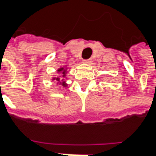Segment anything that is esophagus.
Instances as JSON below:
<instances>
[{"label":"esophagus","instance_id":"1","mask_svg":"<svg viewBox=\"0 0 156 156\" xmlns=\"http://www.w3.org/2000/svg\"><path fill=\"white\" fill-rule=\"evenodd\" d=\"M83 63H90V62H91V60H90V59H87V60H83Z\"/></svg>","mask_w":156,"mask_h":156}]
</instances>
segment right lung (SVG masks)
Here are the masks:
<instances>
[{"mask_svg":"<svg viewBox=\"0 0 156 156\" xmlns=\"http://www.w3.org/2000/svg\"><path fill=\"white\" fill-rule=\"evenodd\" d=\"M58 73H61L62 77V78H64V77H66V73H67V68H60L58 70ZM52 80H56V81H58V83H60V84L62 86V87H67V86H68V84L65 83V81H62L63 79H62L61 82V78H59V77H58V78H52Z\"/></svg>","mask_w":156,"mask_h":156,"instance_id":"1","label":"right lung"}]
</instances>
